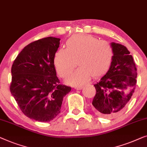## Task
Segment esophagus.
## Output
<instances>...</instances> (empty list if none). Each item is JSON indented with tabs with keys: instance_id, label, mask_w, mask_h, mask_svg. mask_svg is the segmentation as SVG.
I'll return each mask as SVG.
<instances>
[{
	"instance_id": "34e87169",
	"label": "esophagus",
	"mask_w": 147,
	"mask_h": 147,
	"mask_svg": "<svg viewBox=\"0 0 147 147\" xmlns=\"http://www.w3.org/2000/svg\"><path fill=\"white\" fill-rule=\"evenodd\" d=\"M74 88H75L76 90H81L82 88V86H75L74 87Z\"/></svg>"
}]
</instances>
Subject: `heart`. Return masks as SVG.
I'll return each mask as SVG.
<instances>
[{
	"mask_svg": "<svg viewBox=\"0 0 147 147\" xmlns=\"http://www.w3.org/2000/svg\"><path fill=\"white\" fill-rule=\"evenodd\" d=\"M114 49L110 43L91 35L75 34L66 42V49H60L54 57V65L61 77H65L76 67L80 68L66 78L67 84L80 86L92 76L102 77L110 70L114 59Z\"/></svg>",
	"mask_w": 147,
	"mask_h": 147,
	"instance_id": "b5f03b06",
	"label": "heart"
}]
</instances>
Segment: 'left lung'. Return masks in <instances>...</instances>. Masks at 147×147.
<instances>
[{
  "mask_svg": "<svg viewBox=\"0 0 147 147\" xmlns=\"http://www.w3.org/2000/svg\"><path fill=\"white\" fill-rule=\"evenodd\" d=\"M114 59L111 69L94 84L96 94L92 104L101 117H114L123 111L133 96L136 83V68L127 47L112 42Z\"/></svg>",
  "mask_w": 147,
  "mask_h": 147,
  "instance_id": "left-lung-1",
  "label": "left lung"
}]
</instances>
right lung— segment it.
<instances>
[{"label":"right lung","instance_id":"obj_1","mask_svg":"<svg viewBox=\"0 0 147 147\" xmlns=\"http://www.w3.org/2000/svg\"><path fill=\"white\" fill-rule=\"evenodd\" d=\"M59 38L34 41L22 49L11 68L10 90L22 112L39 122H49L61 113L63 98L71 90L60 84L54 57Z\"/></svg>","mask_w":147,"mask_h":147}]
</instances>
